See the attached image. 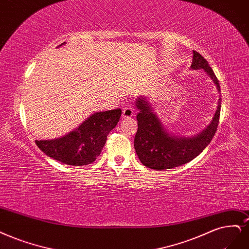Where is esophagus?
Wrapping results in <instances>:
<instances>
[{
    "instance_id": "esophagus-1",
    "label": "esophagus",
    "mask_w": 249,
    "mask_h": 249,
    "mask_svg": "<svg viewBox=\"0 0 249 249\" xmlns=\"http://www.w3.org/2000/svg\"><path fill=\"white\" fill-rule=\"evenodd\" d=\"M134 115V108L132 106H125L123 110V117L130 118Z\"/></svg>"
}]
</instances>
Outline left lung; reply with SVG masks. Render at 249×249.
<instances>
[{
  "label": "left lung",
  "instance_id": "8db88e82",
  "mask_svg": "<svg viewBox=\"0 0 249 249\" xmlns=\"http://www.w3.org/2000/svg\"><path fill=\"white\" fill-rule=\"evenodd\" d=\"M193 69H204L216 84L220 91L216 78L208 62L196 51H193ZM139 112L137 114L138 130L135 135L134 147L140 161L144 166L154 170H166L179 167L191 161L206 148L215 134L220 115L221 99L219 98L217 109L207 128L193 138H177L170 136L162 127L160 119L153 113L149 103L144 98L136 102Z\"/></svg>",
  "mask_w": 249,
  "mask_h": 249
}]
</instances>
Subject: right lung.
<instances>
[{
    "instance_id": "add662e5",
    "label": "right lung",
    "mask_w": 249,
    "mask_h": 249,
    "mask_svg": "<svg viewBox=\"0 0 249 249\" xmlns=\"http://www.w3.org/2000/svg\"><path fill=\"white\" fill-rule=\"evenodd\" d=\"M121 115L122 109L93 113L76 130L62 138L36 140V144L46 156L64 164L71 166L91 164L100 156L109 132L116 126Z\"/></svg>"
}]
</instances>
